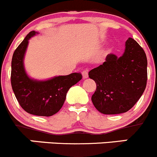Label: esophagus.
I'll return each mask as SVG.
<instances>
[{
    "label": "esophagus",
    "instance_id": "1",
    "mask_svg": "<svg viewBox=\"0 0 157 157\" xmlns=\"http://www.w3.org/2000/svg\"><path fill=\"white\" fill-rule=\"evenodd\" d=\"M82 76H83L84 79L87 78L88 77V71L86 70V69H85V70H84L83 72H82Z\"/></svg>",
    "mask_w": 157,
    "mask_h": 157
}]
</instances>
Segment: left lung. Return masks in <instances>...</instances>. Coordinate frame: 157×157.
I'll return each mask as SVG.
<instances>
[{"instance_id": "left-lung-1", "label": "left lung", "mask_w": 157, "mask_h": 157, "mask_svg": "<svg viewBox=\"0 0 157 157\" xmlns=\"http://www.w3.org/2000/svg\"><path fill=\"white\" fill-rule=\"evenodd\" d=\"M97 85L91 101L99 112H127L144 93L147 81V59L143 48L130 38L123 55L108 54L102 65L88 72Z\"/></svg>"}]
</instances>
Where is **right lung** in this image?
<instances>
[{"label": "right lung", "mask_w": 157, "mask_h": 157, "mask_svg": "<svg viewBox=\"0 0 157 157\" xmlns=\"http://www.w3.org/2000/svg\"><path fill=\"white\" fill-rule=\"evenodd\" d=\"M31 31L13 52L11 62V85L17 100L30 114L49 117L56 114L64 104L66 94L82 78L80 72L55 76L47 80L30 78L24 67V57L31 37L38 34Z\"/></svg>", "instance_id": "1"}]
</instances>
